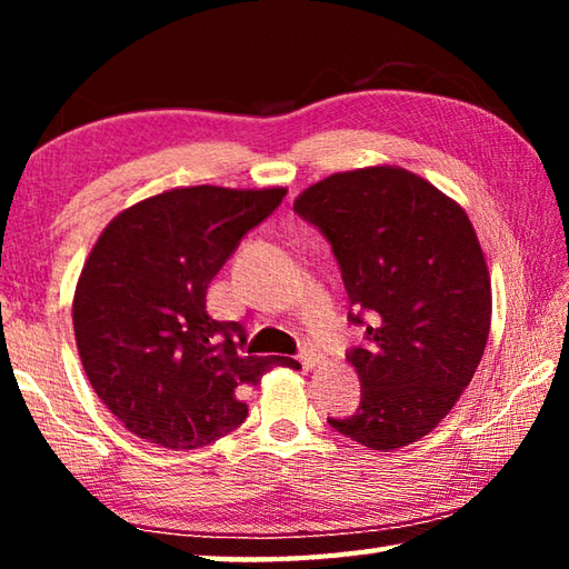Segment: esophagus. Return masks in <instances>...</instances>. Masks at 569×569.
I'll use <instances>...</instances> for the list:
<instances>
[{
	"label": "esophagus",
	"instance_id": "34e87169",
	"mask_svg": "<svg viewBox=\"0 0 569 569\" xmlns=\"http://www.w3.org/2000/svg\"><path fill=\"white\" fill-rule=\"evenodd\" d=\"M298 359H301L306 371H313L316 366L323 363V356H321L319 351H316L313 346H303V351H301V356H298Z\"/></svg>",
	"mask_w": 569,
	"mask_h": 569
}]
</instances>
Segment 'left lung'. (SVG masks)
<instances>
[{
  "instance_id": "obj_1",
  "label": "left lung",
  "mask_w": 569,
  "mask_h": 569,
  "mask_svg": "<svg viewBox=\"0 0 569 569\" xmlns=\"http://www.w3.org/2000/svg\"><path fill=\"white\" fill-rule=\"evenodd\" d=\"M293 210L331 240L349 301L371 321L363 349L349 353L361 407L329 423L379 451L419 441L465 393L487 346L492 283L475 226L399 166L333 172Z\"/></svg>"
}]
</instances>
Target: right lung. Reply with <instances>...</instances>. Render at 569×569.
<instances>
[{
    "instance_id": "right-lung-1",
    "label": "right lung",
    "mask_w": 569,
    "mask_h": 569,
    "mask_svg": "<svg viewBox=\"0 0 569 569\" xmlns=\"http://www.w3.org/2000/svg\"><path fill=\"white\" fill-rule=\"evenodd\" d=\"M286 188H170L124 208L92 246L72 298L74 341L94 393L124 429L172 451L243 423V393L293 359L246 356V331L216 321L206 293Z\"/></svg>"
}]
</instances>
